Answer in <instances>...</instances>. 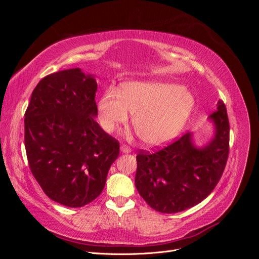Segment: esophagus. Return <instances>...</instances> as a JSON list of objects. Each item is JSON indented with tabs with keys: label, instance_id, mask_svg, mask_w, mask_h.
<instances>
[{
	"label": "esophagus",
	"instance_id": "1",
	"mask_svg": "<svg viewBox=\"0 0 259 259\" xmlns=\"http://www.w3.org/2000/svg\"><path fill=\"white\" fill-rule=\"evenodd\" d=\"M120 149H121V151L124 152V153H130L132 151V149L128 146H126V145H122Z\"/></svg>",
	"mask_w": 259,
	"mask_h": 259
}]
</instances>
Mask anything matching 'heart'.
<instances>
[{
    "label": "heart",
    "mask_w": 259,
    "mask_h": 259,
    "mask_svg": "<svg viewBox=\"0 0 259 259\" xmlns=\"http://www.w3.org/2000/svg\"><path fill=\"white\" fill-rule=\"evenodd\" d=\"M195 98L183 85L144 80L130 81L120 90L109 88L98 103L101 127L111 133L117 125L128 121L147 145L159 146L175 138L184 128L193 111Z\"/></svg>",
    "instance_id": "b5f03b06"
}]
</instances>
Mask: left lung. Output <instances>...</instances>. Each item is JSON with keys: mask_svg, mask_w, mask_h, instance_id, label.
I'll list each match as a JSON object with an SVG mask.
<instances>
[{"mask_svg": "<svg viewBox=\"0 0 259 259\" xmlns=\"http://www.w3.org/2000/svg\"><path fill=\"white\" fill-rule=\"evenodd\" d=\"M208 119L215 134L204 147H195L191 133H186L160 150L138 152L135 186L156 211L171 214L190 208L218 184L229 154V120L223 100Z\"/></svg>", "mask_w": 259, "mask_h": 259, "instance_id": "obj_1", "label": "left lung"}]
</instances>
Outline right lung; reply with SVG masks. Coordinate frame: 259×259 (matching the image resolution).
Here are the masks:
<instances>
[{
    "label": "right lung",
    "mask_w": 259,
    "mask_h": 259,
    "mask_svg": "<svg viewBox=\"0 0 259 259\" xmlns=\"http://www.w3.org/2000/svg\"><path fill=\"white\" fill-rule=\"evenodd\" d=\"M97 82L80 68L46 75L25 113V147L31 173L44 193L81 207L104 190L120 144L95 121Z\"/></svg>",
    "instance_id": "right-lung-1"
}]
</instances>
